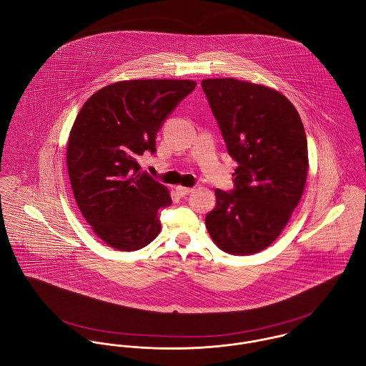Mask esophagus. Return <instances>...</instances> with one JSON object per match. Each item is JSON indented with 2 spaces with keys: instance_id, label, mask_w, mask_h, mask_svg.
I'll return each instance as SVG.
<instances>
[{
  "instance_id": "obj_1",
  "label": "esophagus",
  "mask_w": 366,
  "mask_h": 366,
  "mask_svg": "<svg viewBox=\"0 0 366 366\" xmlns=\"http://www.w3.org/2000/svg\"><path fill=\"white\" fill-rule=\"evenodd\" d=\"M193 190H194V189H190V187H183V186H177V187H176V192H177V194H179L180 197H184V196L190 194Z\"/></svg>"
}]
</instances>
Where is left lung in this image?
<instances>
[{
  "label": "left lung",
  "instance_id": "obj_1",
  "mask_svg": "<svg viewBox=\"0 0 366 366\" xmlns=\"http://www.w3.org/2000/svg\"><path fill=\"white\" fill-rule=\"evenodd\" d=\"M202 87L238 163L234 190H215L206 227L221 251L252 255L280 235L302 199L309 170L305 127L295 105L270 87L235 79H206Z\"/></svg>",
  "mask_w": 366,
  "mask_h": 366
}]
</instances>
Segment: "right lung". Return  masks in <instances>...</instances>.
<instances>
[{
    "instance_id": "1",
    "label": "right lung",
    "mask_w": 366,
    "mask_h": 366,
    "mask_svg": "<svg viewBox=\"0 0 366 366\" xmlns=\"http://www.w3.org/2000/svg\"><path fill=\"white\" fill-rule=\"evenodd\" d=\"M193 80H125L105 86L81 107L67 142L76 203L92 229L118 251H137L160 232L169 190L138 157L155 154L164 119L196 89Z\"/></svg>"
}]
</instances>
